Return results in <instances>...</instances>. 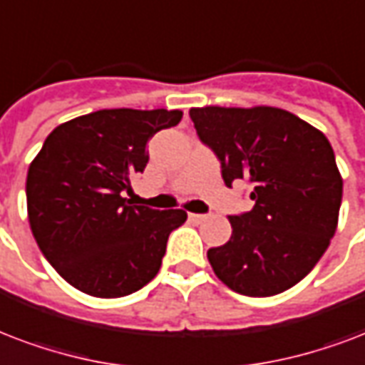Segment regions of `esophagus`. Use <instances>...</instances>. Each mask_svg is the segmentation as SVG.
I'll return each mask as SVG.
<instances>
[{
	"label": "esophagus",
	"instance_id": "1",
	"mask_svg": "<svg viewBox=\"0 0 365 365\" xmlns=\"http://www.w3.org/2000/svg\"><path fill=\"white\" fill-rule=\"evenodd\" d=\"M187 216H189V220H191V222H195V224H199V222H202V220H207V214H195V212H189Z\"/></svg>",
	"mask_w": 365,
	"mask_h": 365
}]
</instances>
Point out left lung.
<instances>
[{"label":"left lung","instance_id":"left-lung-1","mask_svg":"<svg viewBox=\"0 0 365 365\" xmlns=\"http://www.w3.org/2000/svg\"><path fill=\"white\" fill-rule=\"evenodd\" d=\"M189 116L227 187L235 180L252 185V210L230 216V241L208 249L214 274L247 297L287 291L312 272L337 230L343 178L331 143L283 108L201 107Z\"/></svg>","mask_w":365,"mask_h":365}]
</instances>
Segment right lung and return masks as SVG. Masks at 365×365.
<instances>
[{
    "mask_svg": "<svg viewBox=\"0 0 365 365\" xmlns=\"http://www.w3.org/2000/svg\"><path fill=\"white\" fill-rule=\"evenodd\" d=\"M182 110L103 108L53 130L26 176L30 230L47 262L72 287L99 299L126 297L158 274L182 208L132 205L124 193L145 170L147 143Z\"/></svg>",
    "mask_w": 365,
    "mask_h": 365,
    "instance_id": "obj_1",
    "label": "right lung"
}]
</instances>
